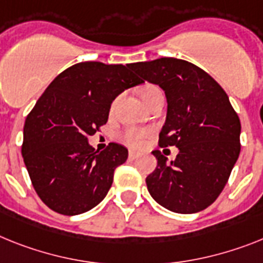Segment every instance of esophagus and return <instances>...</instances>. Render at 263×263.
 <instances>
[{
	"mask_svg": "<svg viewBox=\"0 0 263 263\" xmlns=\"http://www.w3.org/2000/svg\"><path fill=\"white\" fill-rule=\"evenodd\" d=\"M128 156H129V159H132V160H134V159H138L139 156H140V154H139V152H136V151H129Z\"/></svg>",
	"mask_w": 263,
	"mask_h": 263,
	"instance_id": "esophagus-1",
	"label": "esophagus"
}]
</instances>
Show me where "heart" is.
I'll return each instance as SVG.
<instances>
[{
    "label": "heart",
    "instance_id": "heart-1",
    "mask_svg": "<svg viewBox=\"0 0 263 263\" xmlns=\"http://www.w3.org/2000/svg\"><path fill=\"white\" fill-rule=\"evenodd\" d=\"M159 92H162V90L159 89V87L156 85H144V87L140 89V96H142L143 101L147 103L152 96H155L156 93ZM149 132L147 129H140V128H128L123 132V135H121V140L124 143H127L128 145H131V147H139V145H142L143 140L147 135H148Z\"/></svg>",
    "mask_w": 263,
    "mask_h": 263
}]
</instances>
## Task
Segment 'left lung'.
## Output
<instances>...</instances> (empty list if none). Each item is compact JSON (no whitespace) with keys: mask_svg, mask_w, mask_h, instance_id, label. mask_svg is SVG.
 <instances>
[{"mask_svg":"<svg viewBox=\"0 0 263 263\" xmlns=\"http://www.w3.org/2000/svg\"><path fill=\"white\" fill-rule=\"evenodd\" d=\"M129 67L164 90L167 116L159 144L179 149L170 163L162 152L152 151L158 165L145 179L148 193L174 213L204 210L224 189L240 152V121L229 96L189 61L162 57Z\"/></svg>","mask_w":263,"mask_h":263,"instance_id":"obj_1","label":"left lung"}]
</instances>
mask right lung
Segmentation results:
<instances>
[{
	"label": "right lung",
	"mask_w": 263,
	"mask_h": 263,
	"mask_svg": "<svg viewBox=\"0 0 263 263\" xmlns=\"http://www.w3.org/2000/svg\"><path fill=\"white\" fill-rule=\"evenodd\" d=\"M143 81L129 64H74L49 84L24 125L23 158L32 184L46 206L79 215L98 206L128 149L109 143L95 151L88 136L108 120L112 101Z\"/></svg>",
	"instance_id": "add662e5"
}]
</instances>
